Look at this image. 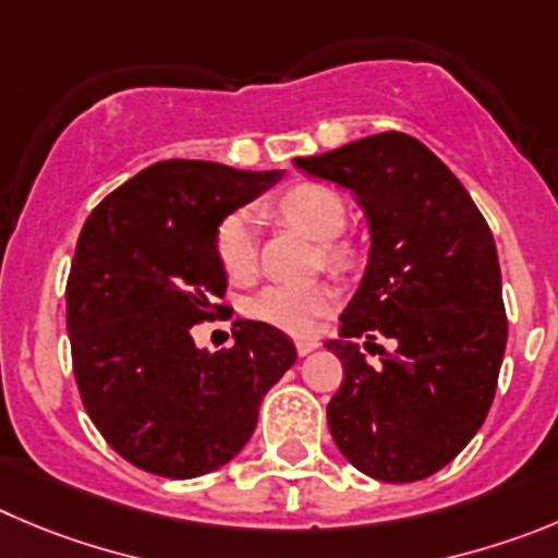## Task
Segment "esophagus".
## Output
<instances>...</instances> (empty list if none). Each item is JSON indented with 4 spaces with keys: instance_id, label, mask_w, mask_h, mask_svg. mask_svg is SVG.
<instances>
[{
    "instance_id": "34e87169",
    "label": "esophagus",
    "mask_w": 558,
    "mask_h": 558,
    "mask_svg": "<svg viewBox=\"0 0 558 558\" xmlns=\"http://www.w3.org/2000/svg\"><path fill=\"white\" fill-rule=\"evenodd\" d=\"M314 350H319V341H314V338H300V341H296V352L303 357L311 355Z\"/></svg>"
}]
</instances>
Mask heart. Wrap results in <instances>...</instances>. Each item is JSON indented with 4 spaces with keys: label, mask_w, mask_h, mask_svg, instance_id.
<instances>
[{
    "label": "heart",
    "mask_w": 558,
    "mask_h": 558,
    "mask_svg": "<svg viewBox=\"0 0 558 558\" xmlns=\"http://www.w3.org/2000/svg\"><path fill=\"white\" fill-rule=\"evenodd\" d=\"M278 211L308 233L314 242H332L341 236L347 226V203L332 186L305 181L291 190H286L278 201ZM255 211L253 208H233L217 222L215 228V255L222 272L231 280H247L258 264V233H255ZM327 262L341 264L343 253L338 247L325 250ZM338 294L330 283H308L289 286L275 283L267 289L255 291L244 303V314L255 322H264L269 327L289 332V336H311L319 327L322 316L330 314Z\"/></svg>",
    "instance_id": "1"
}]
</instances>
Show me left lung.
<instances>
[{
    "instance_id": "left-lung-1",
    "label": "left lung",
    "mask_w": 558,
    "mask_h": 558,
    "mask_svg": "<svg viewBox=\"0 0 558 558\" xmlns=\"http://www.w3.org/2000/svg\"><path fill=\"white\" fill-rule=\"evenodd\" d=\"M294 165L350 190L372 236L341 332L325 343L343 366L330 435L366 476L418 482L471 444L496 397L507 350L496 239L457 175L410 134H374ZM377 335L395 352L368 367L354 341L376 345Z\"/></svg>"
}]
</instances>
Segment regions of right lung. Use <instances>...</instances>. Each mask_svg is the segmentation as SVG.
Segmentation results:
<instances>
[{"label":"right lung","mask_w":558,"mask_h":558,"mask_svg":"<svg viewBox=\"0 0 558 558\" xmlns=\"http://www.w3.org/2000/svg\"><path fill=\"white\" fill-rule=\"evenodd\" d=\"M280 179L283 170L156 161L82 228L65 289L76 385L104 440L143 471L195 478L231 462L267 390L294 366L291 338L264 322H233L231 350L192 338L228 283L217 222Z\"/></svg>","instance_id":"1"}]
</instances>
